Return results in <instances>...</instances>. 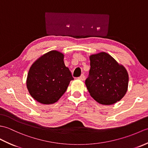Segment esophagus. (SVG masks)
<instances>
[{
	"label": "esophagus",
	"instance_id": "34e87169",
	"mask_svg": "<svg viewBox=\"0 0 148 148\" xmlns=\"http://www.w3.org/2000/svg\"><path fill=\"white\" fill-rule=\"evenodd\" d=\"M78 79L81 80V81H84V79H85V76H84L83 74H82L81 76H79V77H78Z\"/></svg>",
	"mask_w": 148,
	"mask_h": 148
}]
</instances>
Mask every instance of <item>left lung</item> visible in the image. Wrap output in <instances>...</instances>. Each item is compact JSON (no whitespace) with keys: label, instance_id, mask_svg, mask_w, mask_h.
<instances>
[{"label":"left lung","instance_id":"left-lung-1","mask_svg":"<svg viewBox=\"0 0 148 148\" xmlns=\"http://www.w3.org/2000/svg\"><path fill=\"white\" fill-rule=\"evenodd\" d=\"M90 60V69L85 84L90 95L103 105L119 101L128 89L126 69L105 52L91 55Z\"/></svg>","mask_w":148,"mask_h":148}]
</instances>
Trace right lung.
Returning a JSON list of instances; mask_svg holds the SVG:
<instances>
[{
  "instance_id": "right-lung-1",
  "label": "right lung",
  "mask_w": 148,
  "mask_h": 148,
  "mask_svg": "<svg viewBox=\"0 0 148 148\" xmlns=\"http://www.w3.org/2000/svg\"><path fill=\"white\" fill-rule=\"evenodd\" d=\"M64 56L51 51L37 59L29 69L27 87L30 95L43 104L57 102L74 78L64 62Z\"/></svg>"
}]
</instances>
